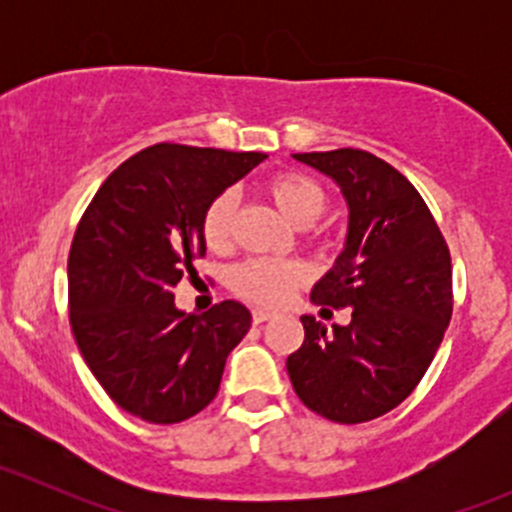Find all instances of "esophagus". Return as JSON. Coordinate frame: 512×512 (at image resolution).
<instances>
[{
  "mask_svg": "<svg viewBox=\"0 0 512 512\" xmlns=\"http://www.w3.org/2000/svg\"><path fill=\"white\" fill-rule=\"evenodd\" d=\"M270 317H272V312H267V309H260V307L252 309V322H255V324L267 322V319H270Z\"/></svg>",
  "mask_w": 512,
  "mask_h": 512,
  "instance_id": "34e87169",
  "label": "esophagus"
}]
</instances>
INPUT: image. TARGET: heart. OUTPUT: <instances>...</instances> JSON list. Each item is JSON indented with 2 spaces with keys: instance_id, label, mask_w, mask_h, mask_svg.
Listing matches in <instances>:
<instances>
[{
  "instance_id": "heart-1",
  "label": "heart",
  "mask_w": 512,
  "mask_h": 512,
  "mask_svg": "<svg viewBox=\"0 0 512 512\" xmlns=\"http://www.w3.org/2000/svg\"><path fill=\"white\" fill-rule=\"evenodd\" d=\"M265 193L277 205L282 215L294 225H309L324 213L327 198L317 180L297 170H282L265 183ZM232 220H235V195L220 193L205 208L200 220L205 245L213 252H223L232 242ZM307 272L294 260L275 257H255L245 260L230 272V287L240 297L257 304H282L292 297L297 287L304 285Z\"/></svg>"
}]
</instances>
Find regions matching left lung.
<instances>
[{"label":"left lung","instance_id":"obj_1","mask_svg":"<svg viewBox=\"0 0 512 512\" xmlns=\"http://www.w3.org/2000/svg\"><path fill=\"white\" fill-rule=\"evenodd\" d=\"M294 158L329 175L349 205L347 245L312 302L352 307V322L327 332L304 314L287 374L314 414L364 423L396 409L441 347L453 312L451 252L418 190L386 160L359 148Z\"/></svg>","mask_w":512,"mask_h":512}]
</instances>
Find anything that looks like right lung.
<instances>
[{"label": "right lung", "mask_w": 512, "mask_h": 512, "mask_svg": "<svg viewBox=\"0 0 512 512\" xmlns=\"http://www.w3.org/2000/svg\"><path fill=\"white\" fill-rule=\"evenodd\" d=\"M265 158L156 143L118 165L86 208L69 252L71 332L128 414L180 423L218 394L252 314L235 299L185 314L173 289L205 255L200 220L210 200Z\"/></svg>", "instance_id": "right-lung-1"}]
</instances>
